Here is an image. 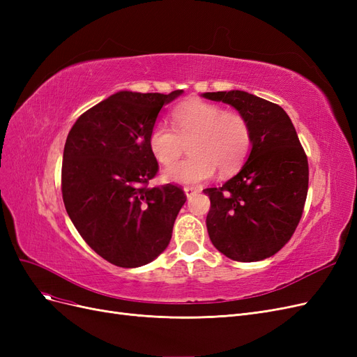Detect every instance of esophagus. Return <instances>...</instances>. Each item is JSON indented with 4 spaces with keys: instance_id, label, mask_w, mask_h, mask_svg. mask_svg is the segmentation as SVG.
I'll return each mask as SVG.
<instances>
[{
    "instance_id": "obj_1",
    "label": "esophagus",
    "mask_w": 357,
    "mask_h": 357,
    "mask_svg": "<svg viewBox=\"0 0 357 357\" xmlns=\"http://www.w3.org/2000/svg\"><path fill=\"white\" fill-rule=\"evenodd\" d=\"M185 193H186V197L190 199L193 195H197L198 193V189H193V188H185Z\"/></svg>"
}]
</instances>
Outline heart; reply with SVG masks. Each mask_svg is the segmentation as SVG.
Listing matches in <instances>:
<instances>
[{"label": "heart", "instance_id": "b5f03b06", "mask_svg": "<svg viewBox=\"0 0 357 357\" xmlns=\"http://www.w3.org/2000/svg\"><path fill=\"white\" fill-rule=\"evenodd\" d=\"M174 128L158 121L147 137L149 150L160 165L169 167L180 158L188 143L190 158L168 168L164 180L177 185H198L218 168L220 174L238 168L252 147V126L240 112L192 100L177 105L171 113Z\"/></svg>", "mask_w": 357, "mask_h": 357}]
</instances>
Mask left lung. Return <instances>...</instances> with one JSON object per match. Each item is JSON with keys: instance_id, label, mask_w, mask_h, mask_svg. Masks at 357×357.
<instances>
[{"instance_id": "obj_1", "label": "left lung", "mask_w": 357, "mask_h": 357, "mask_svg": "<svg viewBox=\"0 0 357 357\" xmlns=\"http://www.w3.org/2000/svg\"><path fill=\"white\" fill-rule=\"evenodd\" d=\"M202 96L232 105L252 126V150L238 174L204 189L210 240L232 261L271 257L294 235L308 192V160L295 126L282 107L244 91Z\"/></svg>"}]
</instances>
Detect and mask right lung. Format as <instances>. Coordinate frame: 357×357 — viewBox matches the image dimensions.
Masks as SVG:
<instances>
[{
  "label": "right lung",
  "mask_w": 357,
  "mask_h": 357,
  "mask_svg": "<svg viewBox=\"0 0 357 357\" xmlns=\"http://www.w3.org/2000/svg\"><path fill=\"white\" fill-rule=\"evenodd\" d=\"M181 93L117 92L84 112L68 132L66 210L92 250L116 266H143L164 252L186 202L178 186H149L159 168L149 132L162 107Z\"/></svg>",
  "instance_id": "obj_1"
}]
</instances>
